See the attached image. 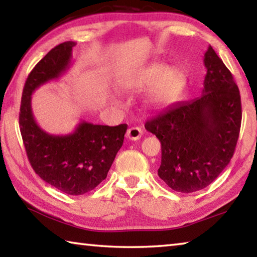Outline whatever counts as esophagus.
I'll return each instance as SVG.
<instances>
[{
  "label": "esophagus",
  "instance_id": "esophagus-1",
  "mask_svg": "<svg viewBox=\"0 0 257 257\" xmlns=\"http://www.w3.org/2000/svg\"><path fill=\"white\" fill-rule=\"evenodd\" d=\"M142 135H143V132H142L141 128L138 127H132L128 129L127 132V138L130 141H138L140 138L142 137Z\"/></svg>",
  "mask_w": 257,
  "mask_h": 257
}]
</instances>
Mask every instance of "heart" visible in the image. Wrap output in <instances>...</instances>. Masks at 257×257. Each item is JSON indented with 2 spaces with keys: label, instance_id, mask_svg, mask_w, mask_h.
Masks as SVG:
<instances>
[{
  "label": "heart",
  "instance_id": "b5f03b06",
  "mask_svg": "<svg viewBox=\"0 0 257 257\" xmlns=\"http://www.w3.org/2000/svg\"><path fill=\"white\" fill-rule=\"evenodd\" d=\"M185 85V75L181 68H166L152 65L135 73L125 81L124 87L133 91H142L151 87L148 104L153 108H162L174 103Z\"/></svg>",
  "mask_w": 257,
  "mask_h": 257
}]
</instances>
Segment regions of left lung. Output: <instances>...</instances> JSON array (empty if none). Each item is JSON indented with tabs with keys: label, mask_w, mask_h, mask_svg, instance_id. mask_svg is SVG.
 <instances>
[{
	"label": "left lung",
	"mask_w": 257,
	"mask_h": 257,
	"mask_svg": "<svg viewBox=\"0 0 257 257\" xmlns=\"http://www.w3.org/2000/svg\"><path fill=\"white\" fill-rule=\"evenodd\" d=\"M200 97L174 104L145 123L161 143L159 177L170 189L191 193L205 189L229 165L241 124L238 85L210 46Z\"/></svg>",
	"instance_id": "8db88e82"
}]
</instances>
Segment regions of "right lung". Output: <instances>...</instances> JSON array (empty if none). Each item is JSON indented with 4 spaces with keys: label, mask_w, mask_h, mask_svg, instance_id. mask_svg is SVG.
I'll use <instances>...</instances> for the list:
<instances>
[{
    "label": "right lung",
    "mask_w": 257,
    "mask_h": 257,
    "mask_svg": "<svg viewBox=\"0 0 257 257\" xmlns=\"http://www.w3.org/2000/svg\"><path fill=\"white\" fill-rule=\"evenodd\" d=\"M75 44L72 41L58 44L35 65L24 87L19 113L20 133L34 172L68 195L87 193L106 178L127 132L125 123L109 127L82 120L73 133L52 135L34 119L32 95L66 73Z\"/></svg>",
    "instance_id": "1"
}]
</instances>
